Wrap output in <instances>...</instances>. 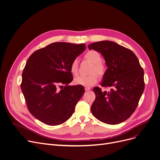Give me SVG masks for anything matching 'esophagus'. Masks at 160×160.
Segmentation results:
<instances>
[{"label":"esophagus","mask_w":160,"mask_h":160,"mask_svg":"<svg viewBox=\"0 0 160 160\" xmlns=\"http://www.w3.org/2000/svg\"><path fill=\"white\" fill-rule=\"evenodd\" d=\"M91 88H90V87H85V91H88V90H90Z\"/></svg>","instance_id":"obj_1"}]
</instances>
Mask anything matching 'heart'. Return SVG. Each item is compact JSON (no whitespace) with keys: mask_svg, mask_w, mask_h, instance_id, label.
<instances>
[{"mask_svg":"<svg viewBox=\"0 0 160 160\" xmlns=\"http://www.w3.org/2000/svg\"><path fill=\"white\" fill-rule=\"evenodd\" d=\"M86 59L90 62L94 64L92 72H96L100 75H103L105 72V67L101 62L102 57L100 53L94 50L88 51L85 55ZM70 72L73 75H77L78 73V61L77 59H74L70 64ZM98 76L96 73H94L87 76H79L74 79L75 85H81L83 87H89L94 85L97 82Z\"/></svg>","mask_w":160,"mask_h":160,"instance_id":"1","label":"heart"}]
</instances>
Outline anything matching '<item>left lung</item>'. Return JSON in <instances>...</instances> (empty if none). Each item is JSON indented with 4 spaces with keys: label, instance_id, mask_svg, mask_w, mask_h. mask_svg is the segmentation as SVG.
<instances>
[{
    "label": "left lung",
    "instance_id": "8db88e82",
    "mask_svg": "<svg viewBox=\"0 0 160 160\" xmlns=\"http://www.w3.org/2000/svg\"><path fill=\"white\" fill-rule=\"evenodd\" d=\"M88 48L100 52L108 69L100 85L110 91L93 88L96 99L91 111L103 123L115 125L130 117L135 109L144 89V71L138 57L130 49L111 41L94 42Z\"/></svg>",
    "mask_w": 160,
    "mask_h": 160
}]
</instances>
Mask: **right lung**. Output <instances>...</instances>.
Wrapping results in <instances>:
<instances>
[{
	"mask_svg": "<svg viewBox=\"0 0 160 160\" xmlns=\"http://www.w3.org/2000/svg\"><path fill=\"white\" fill-rule=\"evenodd\" d=\"M85 45L52 43L36 51L28 58L21 88L29 112L42 122L57 126L72 117L85 88L68 85L73 80L70 64L85 51Z\"/></svg>",
	"mask_w": 160,
	"mask_h": 160,
	"instance_id": "right-lung-1",
	"label": "right lung"
}]
</instances>
